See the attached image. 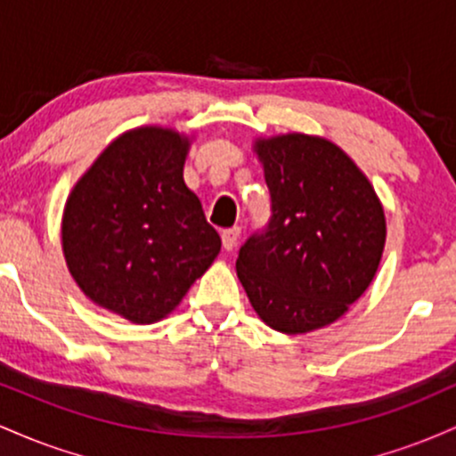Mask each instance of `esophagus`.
<instances>
[{
	"instance_id": "34e87169",
	"label": "esophagus",
	"mask_w": 456,
	"mask_h": 456,
	"mask_svg": "<svg viewBox=\"0 0 456 456\" xmlns=\"http://www.w3.org/2000/svg\"><path fill=\"white\" fill-rule=\"evenodd\" d=\"M238 240H240V229L238 227L227 229V232H223V248L233 250L235 246H238Z\"/></svg>"
}]
</instances>
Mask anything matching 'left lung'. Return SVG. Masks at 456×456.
Returning a JSON list of instances; mask_svg holds the SVG:
<instances>
[{"instance_id": "left-lung-1", "label": "left lung", "mask_w": 456, "mask_h": 456, "mask_svg": "<svg viewBox=\"0 0 456 456\" xmlns=\"http://www.w3.org/2000/svg\"><path fill=\"white\" fill-rule=\"evenodd\" d=\"M272 218L246 240L235 270L265 326L306 334L341 319L378 274L386 216L360 167L330 139L257 137Z\"/></svg>"}]
</instances>
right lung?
Segmentation results:
<instances>
[{
    "mask_svg": "<svg viewBox=\"0 0 456 456\" xmlns=\"http://www.w3.org/2000/svg\"><path fill=\"white\" fill-rule=\"evenodd\" d=\"M192 134L139 126L113 139L70 195L61 216L68 272L94 305L148 326L221 253L201 201L184 184Z\"/></svg>",
    "mask_w": 456,
    "mask_h": 456,
    "instance_id": "1",
    "label": "right lung"
}]
</instances>
